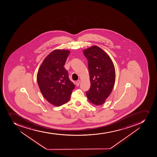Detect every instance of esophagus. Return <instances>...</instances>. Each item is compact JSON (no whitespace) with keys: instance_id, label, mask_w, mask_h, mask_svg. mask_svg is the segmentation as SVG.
I'll return each mask as SVG.
<instances>
[{"instance_id":"34e87169","label":"esophagus","mask_w":157,"mask_h":157,"mask_svg":"<svg viewBox=\"0 0 157 157\" xmlns=\"http://www.w3.org/2000/svg\"><path fill=\"white\" fill-rule=\"evenodd\" d=\"M80 83V80H78L76 81V85L77 86H78L79 85V84Z\"/></svg>"}]
</instances>
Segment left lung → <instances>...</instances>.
<instances>
[{
	"label": "left lung",
	"instance_id": "obj_1",
	"mask_svg": "<svg viewBox=\"0 0 157 157\" xmlns=\"http://www.w3.org/2000/svg\"><path fill=\"white\" fill-rule=\"evenodd\" d=\"M88 60L91 86L86 92L90 102L95 105L104 104L114 87L115 69L112 60L101 48L93 46L83 51Z\"/></svg>",
	"mask_w": 157,
	"mask_h": 157
}]
</instances>
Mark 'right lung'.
Here are the masks:
<instances>
[{"label": "right lung", "mask_w": 157, "mask_h": 157, "mask_svg": "<svg viewBox=\"0 0 157 157\" xmlns=\"http://www.w3.org/2000/svg\"><path fill=\"white\" fill-rule=\"evenodd\" d=\"M70 53L68 50L52 51L45 58L38 71L39 89L45 98L55 106L68 102L75 87L63 67Z\"/></svg>", "instance_id": "obj_1"}]
</instances>
